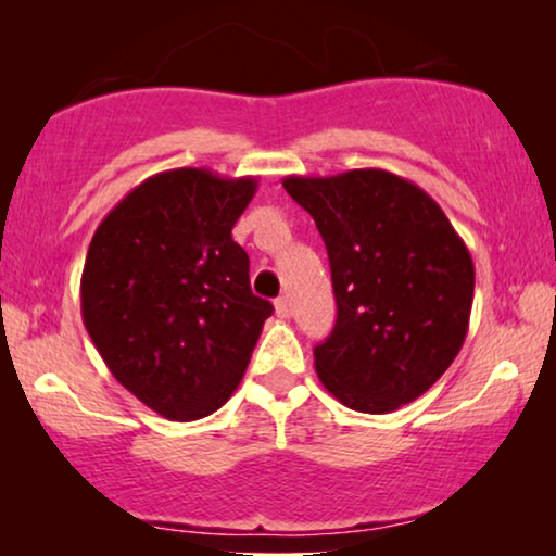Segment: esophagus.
<instances>
[{
    "mask_svg": "<svg viewBox=\"0 0 556 556\" xmlns=\"http://www.w3.org/2000/svg\"><path fill=\"white\" fill-rule=\"evenodd\" d=\"M276 314H278L280 318L291 316V299H288V295H280V299L276 301Z\"/></svg>",
    "mask_w": 556,
    "mask_h": 556,
    "instance_id": "obj_1",
    "label": "esophagus"
}]
</instances>
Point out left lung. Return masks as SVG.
<instances>
[{"label": "left lung", "mask_w": 556, "mask_h": 556, "mask_svg": "<svg viewBox=\"0 0 556 556\" xmlns=\"http://www.w3.org/2000/svg\"><path fill=\"white\" fill-rule=\"evenodd\" d=\"M331 265L337 324L314 349L341 405L382 415L430 390L468 333L476 270L428 192L384 169L286 177Z\"/></svg>", "instance_id": "obj_1"}]
</instances>
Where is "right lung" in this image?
<instances>
[{
    "instance_id": "right-lung-1",
    "label": "right lung",
    "mask_w": 556,
    "mask_h": 556,
    "mask_svg": "<svg viewBox=\"0 0 556 556\" xmlns=\"http://www.w3.org/2000/svg\"><path fill=\"white\" fill-rule=\"evenodd\" d=\"M255 177L169 169L143 179L98 225L80 278L83 324L111 375L166 420L225 405L273 303L250 291L232 227Z\"/></svg>"
}]
</instances>
